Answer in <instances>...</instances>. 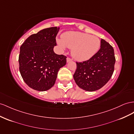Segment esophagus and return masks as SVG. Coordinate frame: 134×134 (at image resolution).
Returning <instances> with one entry per match:
<instances>
[{
  "label": "esophagus",
  "instance_id": "esophagus-1",
  "mask_svg": "<svg viewBox=\"0 0 134 134\" xmlns=\"http://www.w3.org/2000/svg\"><path fill=\"white\" fill-rule=\"evenodd\" d=\"M72 60L70 59V58H69V57H67V59H66V61H67V63H69V62H70V61H71Z\"/></svg>",
  "mask_w": 134,
  "mask_h": 134
}]
</instances>
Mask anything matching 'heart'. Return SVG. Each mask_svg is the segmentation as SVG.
Listing matches in <instances>:
<instances>
[{"instance_id":"obj_1","label":"heart","mask_w":134,"mask_h":134,"mask_svg":"<svg viewBox=\"0 0 134 134\" xmlns=\"http://www.w3.org/2000/svg\"><path fill=\"white\" fill-rule=\"evenodd\" d=\"M57 39V43L63 49L71 48V55L77 61L91 59L98 51L101 42L96 36L78 31H68Z\"/></svg>"}]
</instances>
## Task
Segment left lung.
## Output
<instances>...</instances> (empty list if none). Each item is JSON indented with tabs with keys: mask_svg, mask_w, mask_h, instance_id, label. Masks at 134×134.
I'll return each mask as SVG.
<instances>
[{
	"mask_svg": "<svg viewBox=\"0 0 134 134\" xmlns=\"http://www.w3.org/2000/svg\"><path fill=\"white\" fill-rule=\"evenodd\" d=\"M114 49L109 43L101 40L100 49L89 60L78 63L73 75L79 87L87 91L99 90L109 81L114 70Z\"/></svg>",
	"mask_w": 134,
	"mask_h": 134,
	"instance_id": "1",
	"label": "left lung"
}]
</instances>
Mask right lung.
Instances as JSON below:
<instances>
[{"label":"right lung","mask_w":134,"mask_h":134,"mask_svg":"<svg viewBox=\"0 0 134 134\" xmlns=\"http://www.w3.org/2000/svg\"><path fill=\"white\" fill-rule=\"evenodd\" d=\"M60 27L44 29L28 37L20 47L19 70L30 88L44 91L55 85L57 73L65 65L66 57L53 51Z\"/></svg>","instance_id":"add662e5"}]
</instances>
